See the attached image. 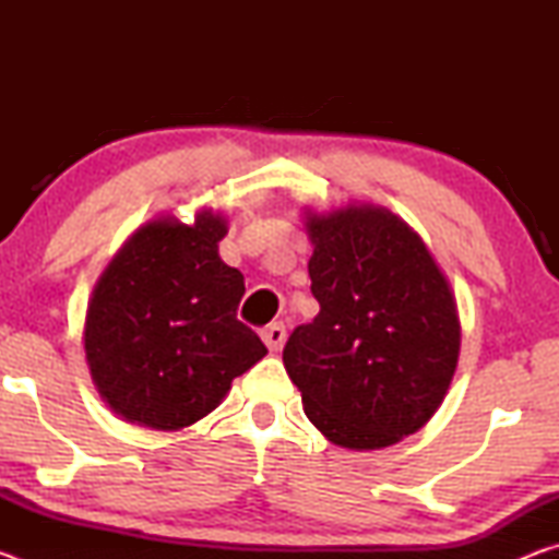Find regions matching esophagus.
Masks as SVG:
<instances>
[{"label":"esophagus","mask_w":559,"mask_h":559,"mask_svg":"<svg viewBox=\"0 0 559 559\" xmlns=\"http://www.w3.org/2000/svg\"><path fill=\"white\" fill-rule=\"evenodd\" d=\"M261 337H263V343L269 345V349L271 353H278V349L283 347V343H286V325L283 323H271V325H266L261 330Z\"/></svg>","instance_id":"esophagus-1"}]
</instances>
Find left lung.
Instances as JSON below:
<instances>
[{
    "mask_svg": "<svg viewBox=\"0 0 559 559\" xmlns=\"http://www.w3.org/2000/svg\"><path fill=\"white\" fill-rule=\"evenodd\" d=\"M313 323L293 330L283 365L302 409L343 449L392 447L419 431L456 370V300L427 246L380 206L308 216Z\"/></svg>",
    "mask_w": 559,
    "mask_h": 559,
    "instance_id": "8db88e82",
    "label": "left lung"
}]
</instances>
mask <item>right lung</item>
<instances>
[{
    "label": "right lung",
    "mask_w": 559,
    "mask_h": 559,
    "mask_svg": "<svg viewBox=\"0 0 559 559\" xmlns=\"http://www.w3.org/2000/svg\"><path fill=\"white\" fill-rule=\"evenodd\" d=\"M226 222L155 219L103 273L86 316V359L122 419L175 431L216 409L234 377L269 353L236 318L243 276L219 259Z\"/></svg>",
    "instance_id": "right-lung-1"
}]
</instances>
